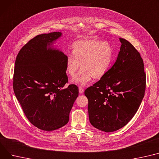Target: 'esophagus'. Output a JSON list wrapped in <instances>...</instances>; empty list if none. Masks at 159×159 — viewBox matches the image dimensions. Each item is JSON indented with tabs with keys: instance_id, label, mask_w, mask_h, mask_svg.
Wrapping results in <instances>:
<instances>
[{
	"instance_id": "obj_1",
	"label": "esophagus",
	"mask_w": 159,
	"mask_h": 159,
	"mask_svg": "<svg viewBox=\"0 0 159 159\" xmlns=\"http://www.w3.org/2000/svg\"><path fill=\"white\" fill-rule=\"evenodd\" d=\"M79 93H80V94L83 93V92H84V89H83V88L81 87V86H79Z\"/></svg>"
}]
</instances>
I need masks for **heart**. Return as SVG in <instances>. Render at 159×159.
Listing matches in <instances>:
<instances>
[{"mask_svg": "<svg viewBox=\"0 0 159 159\" xmlns=\"http://www.w3.org/2000/svg\"><path fill=\"white\" fill-rule=\"evenodd\" d=\"M73 54L66 57L65 70L71 77L82 68L75 82L85 86L91 80L102 77L110 68L112 60L111 45L97 39H79L72 45Z\"/></svg>", "mask_w": 159, "mask_h": 159, "instance_id": "heart-1", "label": "heart"}]
</instances>
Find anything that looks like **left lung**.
Wrapping results in <instances>:
<instances>
[{"label": "left lung", "instance_id": "left-lung-1", "mask_svg": "<svg viewBox=\"0 0 159 159\" xmlns=\"http://www.w3.org/2000/svg\"><path fill=\"white\" fill-rule=\"evenodd\" d=\"M120 51L114 65L85 91L91 124L102 131L118 130L138 110L146 89V73L139 52L120 38Z\"/></svg>", "mask_w": 159, "mask_h": 159}]
</instances>
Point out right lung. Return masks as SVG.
<instances>
[{
	"label": "right lung",
	"instance_id": "right-lung-1",
	"mask_svg": "<svg viewBox=\"0 0 159 159\" xmlns=\"http://www.w3.org/2000/svg\"><path fill=\"white\" fill-rule=\"evenodd\" d=\"M60 32L39 34L29 40L16 56L13 86L26 118L45 131L57 130L69 121L79 88L68 82L66 56L47 46Z\"/></svg>",
	"mask_w": 159,
	"mask_h": 159
}]
</instances>
